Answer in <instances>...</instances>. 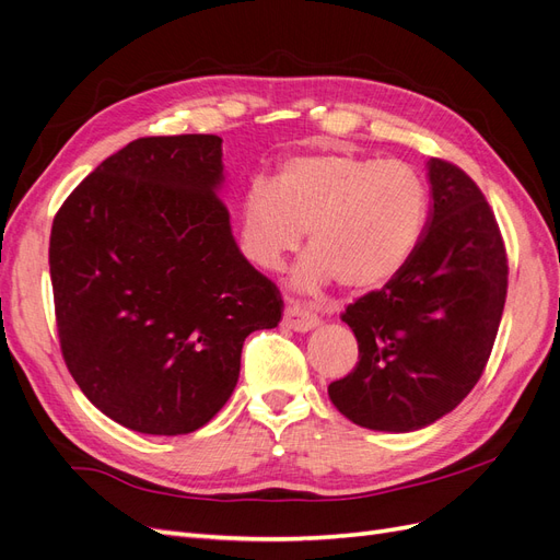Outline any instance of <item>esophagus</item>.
<instances>
[{"instance_id":"1","label":"esophagus","mask_w":560,"mask_h":560,"mask_svg":"<svg viewBox=\"0 0 560 560\" xmlns=\"http://www.w3.org/2000/svg\"><path fill=\"white\" fill-rule=\"evenodd\" d=\"M282 322H284V327H290L294 331H308V329L317 327L319 317L311 308L303 306V303L290 301V306H287Z\"/></svg>"}]
</instances>
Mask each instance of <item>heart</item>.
<instances>
[{"instance_id":"1","label":"heart","mask_w":560,"mask_h":560,"mask_svg":"<svg viewBox=\"0 0 560 560\" xmlns=\"http://www.w3.org/2000/svg\"><path fill=\"white\" fill-rule=\"evenodd\" d=\"M428 208V186L413 165L327 151L284 161L273 184L254 179L243 196L241 233L247 257L276 270L308 231L311 254L296 284L317 290L338 280L348 292H369L411 261Z\"/></svg>"}]
</instances>
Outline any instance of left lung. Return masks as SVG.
<instances>
[{
    "label": "left lung",
    "instance_id": "1",
    "mask_svg": "<svg viewBox=\"0 0 560 560\" xmlns=\"http://www.w3.org/2000/svg\"><path fill=\"white\" fill-rule=\"evenodd\" d=\"M434 208L411 261L341 313L360 358L329 383L354 425L409 432L460 404L479 383L506 299V247L486 196L465 171L430 159Z\"/></svg>",
    "mask_w": 560,
    "mask_h": 560
}]
</instances>
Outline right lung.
Segmentation results:
<instances>
[{
  "mask_svg": "<svg viewBox=\"0 0 560 560\" xmlns=\"http://www.w3.org/2000/svg\"><path fill=\"white\" fill-rule=\"evenodd\" d=\"M222 138H140L67 196L48 247L62 360L135 432L189 434L241 374L245 338L282 319L278 284L233 241Z\"/></svg>",
  "mask_w": 560,
  "mask_h": 560,
  "instance_id": "right-lung-1",
  "label": "right lung"
}]
</instances>
